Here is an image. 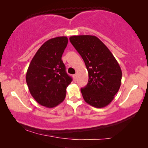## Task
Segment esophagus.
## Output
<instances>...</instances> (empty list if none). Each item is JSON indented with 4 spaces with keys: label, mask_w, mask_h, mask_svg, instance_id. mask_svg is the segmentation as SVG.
Instances as JSON below:
<instances>
[{
    "label": "esophagus",
    "mask_w": 148,
    "mask_h": 148,
    "mask_svg": "<svg viewBox=\"0 0 148 148\" xmlns=\"http://www.w3.org/2000/svg\"><path fill=\"white\" fill-rule=\"evenodd\" d=\"M73 78H74L75 80H76V78H77V75L76 74L73 75Z\"/></svg>",
    "instance_id": "esophagus-1"
}]
</instances>
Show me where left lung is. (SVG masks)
I'll use <instances>...</instances> for the list:
<instances>
[{
  "label": "left lung",
  "instance_id": "1",
  "mask_svg": "<svg viewBox=\"0 0 148 148\" xmlns=\"http://www.w3.org/2000/svg\"><path fill=\"white\" fill-rule=\"evenodd\" d=\"M84 60L88 71L86 86L81 89L86 102L96 108L110 104L120 88L122 71L106 46L95 36H73L69 38Z\"/></svg>",
  "mask_w": 148,
  "mask_h": 148
}]
</instances>
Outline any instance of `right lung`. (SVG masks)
<instances>
[{
    "mask_svg": "<svg viewBox=\"0 0 148 148\" xmlns=\"http://www.w3.org/2000/svg\"><path fill=\"white\" fill-rule=\"evenodd\" d=\"M68 44L66 36L48 40L42 44L30 62L26 82L38 104L53 108L65 98L72 78L66 72L62 55Z\"/></svg>",
    "mask_w": 148,
    "mask_h": 148,
    "instance_id": "1",
    "label": "right lung"
}]
</instances>
